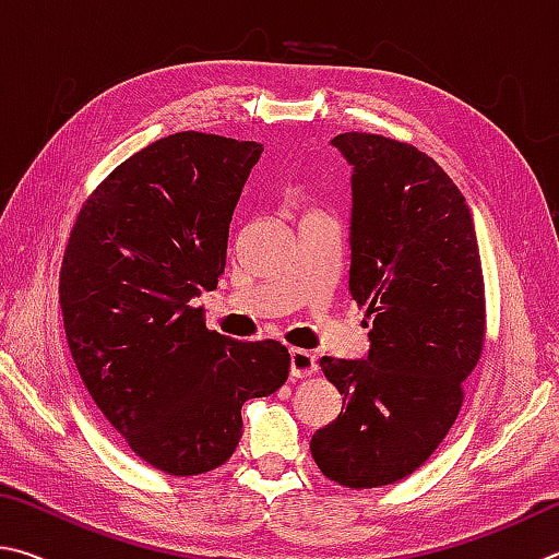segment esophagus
Instances as JSON below:
<instances>
[{"mask_svg":"<svg viewBox=\"0 0 559 559\" xmlns=\"http://www.w3.org/2000/svg\"><path fill=\"white\" fill-rule=\"evenodd\" d=\"M289 373L295 378H307L317 373V356L309 354L305 348H292L289 350Z\"/></svg>","mask_w":559,"mask_h":559,"instance_id":"obj_1","label":"esophagus"}]
</instances>
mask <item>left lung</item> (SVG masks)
<instances>
[{"mask_svg":"<svg viewBox=\"0 0 559 559\" xmlns=\"http://www.w3.org/2000/svg\"><path fill=\"white\" fill-rule=\"evenodd\" d=\"M331 144L354 166L348 289L370 350L319 360L344 405L309 447L331 481L378 488L423 466L456 423L486 341L481 254L466 199L432 156L370 132Z\"/></svg>","mask_w":559,"mask_h":559,"instance_id":"left-lung-1","label":"left lung"}]
</instances>
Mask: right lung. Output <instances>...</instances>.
Listing matches in <instances>:
<instances>
[{
  "label": "right lung",
  "mask_w": 559,
  "mask_h": 559,
  "mask_svg": "<svg viewBox=\"0 0 559 559\" xmlns=\"http://www.w3.org/2000/svg\"><path fill=\"white\" fill-rule=\"evenodd\" d=\"M262 144L176 132L124 159L87 195L58 282L87 393L127 447L171 476L233 456L245 400L285 385L280 341H235L191 299L215 289L228 230Z\"/></svg>",
  "instance_id": "right-lung-1"
}]
</instances>
